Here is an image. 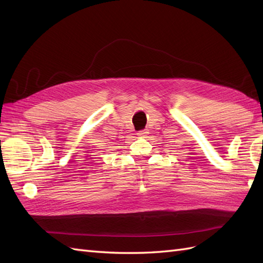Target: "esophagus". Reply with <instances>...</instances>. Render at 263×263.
I'll list each match as a JSON object with an SVG mask.
<instances>
[{
  "label": "esophagus",
  "mask_w": 263,
  "mask_h": 263,
  "mask_svg": "<svg viewBox=\"0 0 263 263\" xmlns=\"http://www.w3.org/2000/svg\"><path fill=\"white\" fill-rule=\"evenodd\" d=\"M138 137H140V138H144V137H147V135H148V131L147 130H142V131H139L138 133Z\"/></svg>",
  "instance_id": "34e87169"
}]
</instances>
